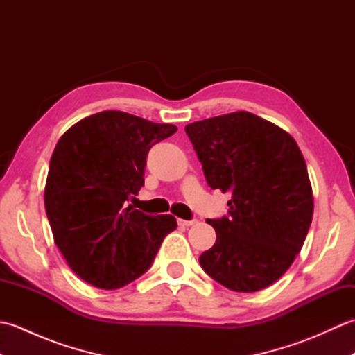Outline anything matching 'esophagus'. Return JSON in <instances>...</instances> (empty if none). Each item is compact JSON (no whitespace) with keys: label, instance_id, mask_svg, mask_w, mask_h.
<instances>
[{"label":"esophagus","instance_id":"1","mask_svg":"<svg viewBox=\"0 0 355 355\" xmlns=\"http://www.w3.org/2000/svg\"><path fill=\"white\" fill-rule=\"evenodd\" d=\"M198 221L197 220H189V221H187V220H178V224L180 225H186V227H189V225H193V224H197Z\"/></svg>","mask_w":355,"mask_h":355}]
</instances>
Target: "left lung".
Returning a JSON list of instances; mask_svg holds the SVG:
<instances>
[{"instance_id": "left-lung-1", "label": "left lung", "mask_w": 355, "mask_h": 355, "mask_svg": "<svg viewBox=\"0 0 355 355\" xmlns=\"http://www.w3.org/2000/svg\"><path fill=\"white\" fill-rule=\"evenodd\" d=\"M186 134L212 189L230 192L229 215L207 220L216 232L200 256L225 288L259 291L275 284L302 248L314 201L296 140L247 111L189 123Z\"/></svg>"}]
</instances>
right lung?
<instances>
[{"label":"right lung","instance_id":"right-lung-1","mask_svg":"<svg viewBox=\"0 0 355 355\" xmlns=\"http://www.w3.org/2000/svg\"><path fill=\"white\" fill-rule=\"evenodd\" d=\"M177 131L123 111L79 120L53 150L44 191L53 238L70 268L89 285L117 290L150 267L172 215L128 206L145 183L153 145Z\"/></svg>","mask_w":355,"mask_h":355}]
</instances>
